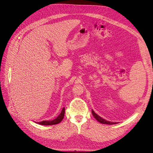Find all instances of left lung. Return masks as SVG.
Listing matches in <instances>:
<instances>
[{
  "instance_id": "8db88e82",
  "label": "left lung",
  "mask_w": 153,
  "mask_h": 153,
  "mask_svg": "<svg viewBox=\"0 0 153 153\" xmlns=\"http://www.w3.org/2000/svg\"><path fill=\"white\" fill-rule=\"evenodd\" d=\"M92 114L93 115V116L94 117V118L100 123H102V124H107V125H113V124H116L117 123V122H109L107 121L106 120H105L104 119L102 118L101 117H100L99 116H98L93 110H92Z\"/></svg>"
}]
</instances>
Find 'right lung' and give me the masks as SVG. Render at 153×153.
<instances>
[{
    "mask_svg": "<svg viewBox=\"0 0 153 153\" xmlns=\"http://www.w3.org/2000/svg\"><path fill=\"white\" fill-rule=\"evenodd\" d=\"M64 114H65V107L63 108L62 110V112L59 115V116L57 117H56L55 119L52 120H50V121L43 120V121H42L40 122H37V123H39L40 125H52L58 124L63 119Z\"/></svg>",
    "mask_w": 153,
    "mask_h": 153,
    "instance_id": "right-lung-1",
    "label": "right lung"
}]
</instances>
